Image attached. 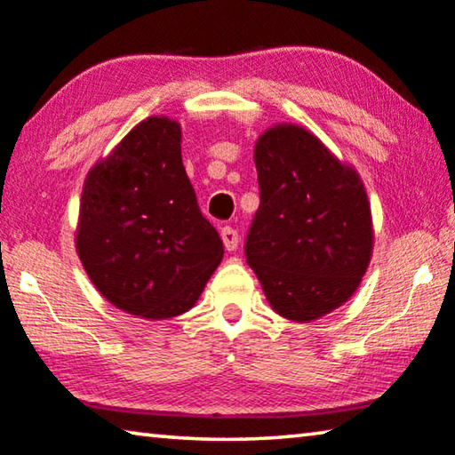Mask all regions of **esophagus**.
Segmentation results:
<instances>
[{
  "label": "esophagus",
  "mask_w": 455,
  "mask_h": 455,
  "mask_svg": "<svg viewBox=\"0 0 455 455\" xmlns=\"http://www.w3.org/2000/svg\"><path fill=\"white\" fill-rule=\"evenodd\" d=\"M220 236H222V243H225L227 251H236V247H239V233H236L233 227L222 228Z\"/></svg>",
  "instance_id": "1"
}]
</instances>
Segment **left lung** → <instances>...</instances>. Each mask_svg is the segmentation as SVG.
Returning <instances> with one entry per match:
<instances>
[{
  "instance_id": "8db88e82",
  "label": "left lung",
  "mask_w": 455,
  "mask_h": 455,
  "mask_svg": "<svg viewBox=\"0 0 455 455\" xmlns=\"http://www.w3.org/2000/svg\"><path fill=\"white\" fill-rule=\"evenodd\" d=\"M259 208L244 241L271 307L309 322L342 306L372 253L371 206L358 174L306 129L277 125L255 146Z\"/></svg>"
}]
</instances>
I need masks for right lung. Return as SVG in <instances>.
<instances>
[{"instance_id":"add662e5","label":"right lung","mask_w":455,"mask_h":455,"mask_svg":"<svg viewBox=\"0 0 455 455\" xmlns=\"http://www.w3.org/2000/svg\"><path fill=\"white\" fill-rule=\"evenodd\" d=\"M180 141L176 121H141L89 172L81 198L76 251L86 275L113 306L148 320L188 312L225 253Z\"/></svg>"}]
</instances>
